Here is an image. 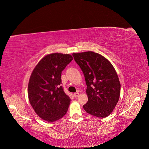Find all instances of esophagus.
<instances>
[{
  "label": "esophagus",
  "mask_w": 149,
  "mask_h": 149,
  "mask_svg": "<svg viewBox=\"0 0 149 149\" xmlns=\"http://www.w3.org/2000/svg\"><path fill=\"white\" fill-rule=\"evenodd\" d=\"M79 93L78 92L75 93H74V96L75 97H77L79 96Z\"/></svg>",
  "instance_id": "obj_1"
}]
</instances>
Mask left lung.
Listing matches in <instances>:
<instances>
[{
    "instance_id": "left-lung-1",
    "label": "left lung",
    "mask_w": 149,
    "mask_h": 149,
    "mask_svg": "<svg viewBox=\"0 0 149 149\" xmlns=\"http://www.w3.org/2000/svg\"><path fill=\"white\" fill-rule=\"evenodd\" d=\"M72 55L82 70L87 86L88 101L84 109L93 116L107 117L120 96V82L113 65L104 56L91 51Z\"/></svg>"
}]
</instances>
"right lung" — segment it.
I'll use <instances>...</instances> for the list:
<instances>
[{"label":"right lung","mask_w":149,"mask_h":149,"mask_svg":"<svg viewBox=\"0 0 149 149\" xmlns=\"http://www.w3.org/2000/svg\"><path fill=\"white\" fill-rule=\"evenodd\" d=\"M73 60L69 54L51 53L45 56L32 72L28 83V98L38 116L53 122L67 112L70 99L64 93L61 74Z\"/></svg>","instance_id":"1"}]
</instances>
